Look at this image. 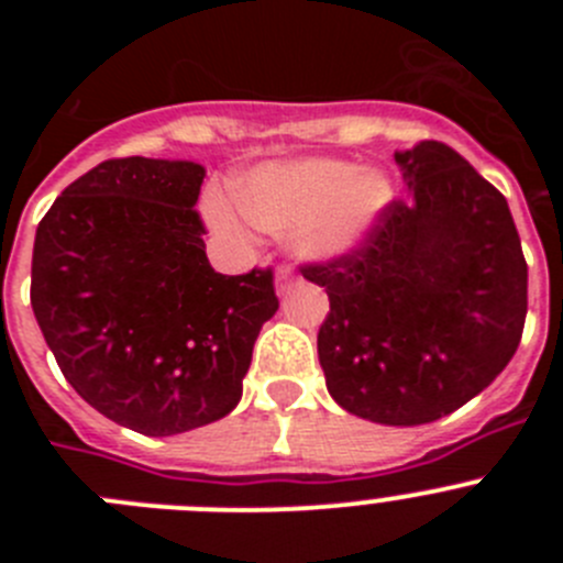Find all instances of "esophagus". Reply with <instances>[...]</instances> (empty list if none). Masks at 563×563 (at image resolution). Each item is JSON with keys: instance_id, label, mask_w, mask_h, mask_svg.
<instances>
[{"instance_id": "obj_1", "label": "esophagus", "mask_w": 563, "mask_h": 563, "mask_svg": "<svg viewBox=\"0 0 563 563\" xmlns=\"http://www.w3.org/2000/svg\"><path fill=\"white\" fill-rule=\"evenodd\" d=\"M290 285H292L290 267H278V271H276V292H278V296H285V290H290Z\"/></svg>"}]
</instances>
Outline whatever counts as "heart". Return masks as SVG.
Instances as JSON below:
<instances>
[{
  "label": "heart",
  "mask_w": 563,
  "mask_h": 563,
  "mask_svg": "<svg viewBox=\"0 0 563 563\" xmlns=\"http://www.w3.org/2000/svg\"><path fill=\"white\" fill-rule=\"evenodd\" d=\"M395 188L380 168L335 157H296L251 168L233 183V202L262 231L287 233L296 256L330 262L363 242L389 208ZM239 210V211H240ZM208 222L245 236V222L222 197L208 200Z\"/></svg>",
  "instance_id": "b5f03b06"
}]
</instances>
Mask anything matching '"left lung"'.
Returning <instances> with one entry per match:
<instances>
[{
    "instance_id": "left-lung-1",
    "label": "left lung",
    "mask_w": 563,
    "mask_h": 563,
    "mask_svg": "<svg viewBox=\"0 0 563 563\" xmlns=\"http://www.w3.org/2000/svg\"><path fill=\"white\" fill-rule=\"evenodd\" d=\"M409 200L363 245L301 267L324 287L327 391L380 426H422L474 400L505 369L527 316V262L507 200L445 143L395 152Z\"/></svg>"
}]
</instances>
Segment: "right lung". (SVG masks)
<instances>
[{
	"instance_id": "obj_1",
	"label": "right lung",
	"mask_w": 563,
	"mask_h": 563,
	"mask_svg": "<svg viewBox=\"0 0 563 563\" xmlns=\"http://www.w3.org/2000/svg\"><path fill=\"white\" fill-rule=\"evenodd\" d=\"M202 177L191 161L101 163L64 188L33 245L30 305L64 377L146 437L231 415L278 310L271 271L222 276L208 262Z\"/></svg>"
}]
</instances>
